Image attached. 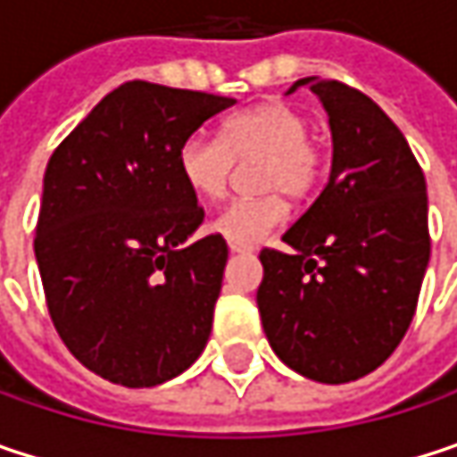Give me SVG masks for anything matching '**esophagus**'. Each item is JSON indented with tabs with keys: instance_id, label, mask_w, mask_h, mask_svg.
<instances>
[{
	"instance_id": "esophagus-1",
	"label": "esophagus",
	"mask_w": 457,
	"mask_h": 457,
	"mask_svg": "<svg viewBox=\"0 0 457 457\" xmlns=\"http://www.w3.org/2000/svg\"><path fill=\"white\" fill-rule=\"evenodd\" d=\"M229 251L232 253H251L253 245H245V243H229Z\"/></svg>"
}]
</instances>
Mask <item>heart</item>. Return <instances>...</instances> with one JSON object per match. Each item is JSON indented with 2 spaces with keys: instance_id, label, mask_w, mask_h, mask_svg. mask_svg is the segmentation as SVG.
I'll use <instances>...</instances> for the list:
<instances>
[{
  "instance_id": "1",
  "label": "heart",
  "mask_w": 457,
  "mask_h": 457,
  "mask_svg": "<svg viewBox=\"0 0 457 457\" xmlns=\"http://www.w3.org/2000/svg\"><path fill=\"white\" fill-rule=\"evenodd\" d=\"M310 132L307 113L286 100H267L229 116L220 137L190 135L177 150V171L198 201L217 204L228 193L232 163L262 155L259 187L270 193L232 201L212 225L229 243L253 245L286 222L283 193L302 198L318 179L320 155Z\"/></svg>"
}]
</instances>
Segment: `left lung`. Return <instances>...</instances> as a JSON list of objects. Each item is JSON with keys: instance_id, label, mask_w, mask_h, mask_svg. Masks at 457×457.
<instances>
[{"instance_id": "1", "label": "left lung", "mask_w": 457, "mask_h": 457, "mask_svg": "<svg viewBox=\"0 0 457 457\" xmlns=\"http://www.w3.org/2000/svg\"><path fill=\"white\" fill-rule=\"evenodd\" d=\"M328 113L333 161L315 204L259 253L256 304L272 352L304 378L346 384L397 349L428 267L426 179L397 124L362 92L307 76Z\"/></svg>"}]
</instances>
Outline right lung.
Wrapping results in <instances>:
<instances>
[{
    "mask_svg": "<svg viewBox=\"0 0 457 457\" xmlns=\"http://www.w3.org/2000/svg\"><path fill=\"white\" fill-rule=\"evenodd\" d=\"M232 97L127 81L60 142L45 171L34 253L71 354L142 389L206 349L228 243L190 240L204 222L177 150Z\"/></svg>",
    "mask_w": 457,
    "mask_h": 457,
    "instance_id": "1",
    "label": "right lung"
}]
</instances>
